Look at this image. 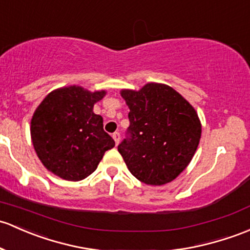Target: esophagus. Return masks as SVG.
Segmentation results:
<instances>
[{"instance_id":"esophagus-1","label":"esophagus","mask_w":250,"mask_h":250,"mask_svg":"<svg viewBox=\"0 0 250 250\" xmlns=\"http://www.w3.org/2000/svg\"><path fill=\"white\" fill-rule=\"evenodd\" d=\"M112 137H113L115 144H117V146H118V144H119V141H120V133L119 132H114L113 136H112Z\"/></svg>"}]
</instances>
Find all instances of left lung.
<instances>
[{
  "mask_svg": "<svg viewBox=\"0 0 250 250\" xmlns=\"http://www.w3.org/2000/svg\"><path fill=\"white\" fill-rule=\"evenodd\" d=\"M120 95L130 108V137L118 146V151L128 170L151 186L175 180L199 146L201 124L194 107L162 83L122 89Z\"/></svg>",
  "mask_w": 250,
  "mask_h": 250,
  "instance_id": "8db88e82",
  "label": "left lung"
}]
</instances>
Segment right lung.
Segmentation results:
<instances>
[{"label": "right lung", "mask_w": 250, "mask_h": 250, "mask_svg": "<svg viewBox=\"0 0 250 250\" xmlns=\"http://www.w3.org/2000/svg\"><path fill=\"white\" fill-rule=\"evenodd\" d=\"M106 90L80 85L58 88L45 96L31 120V138L44 167L68 181L93 173L107 150L115 146L104 131L103 117L93 112Z\"/></svg>", "instance_id": "obj_1"}]
</instances>
